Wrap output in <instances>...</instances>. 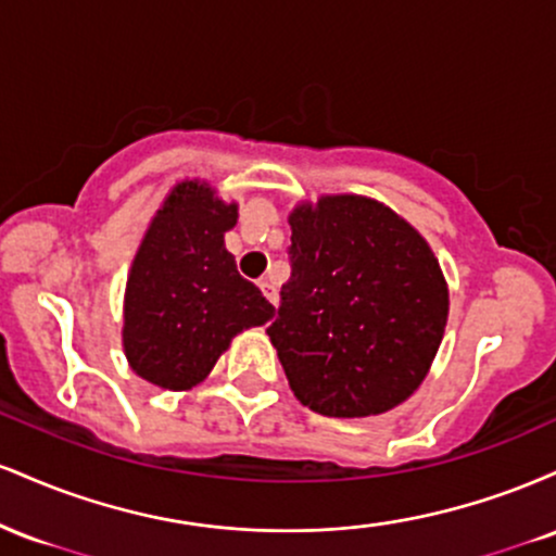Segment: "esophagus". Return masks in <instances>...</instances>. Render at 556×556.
<instances>
[{
	"label": "esophagus",
	"instance_id": "esophagus-1",
	"mask_svg": "<svg viewBox=\"0 0 556 556\" xmlns=\"http://www.w3.org/2000/svg\"><path fill=\"white\" fill-rule=\"evenodd\" d=\"M261 290H264L266 300H269V303L274 305V308H277V303H279V292H277V285H274V279H271V277L261 279Z\"/></svg>",
	"mask_w": 556,
	"mask_h": 556
}]
</instances>
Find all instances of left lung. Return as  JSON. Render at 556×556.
<instances>
[{
    "instance_id": "left-lung-1",
    "label": "left lung",
    "mask_w": 556,
    "mask_h": 556,
    "mask_svg": "<svg viewBox=\"0 0 556 556\" xmlns=\"http://www.w3.org/2000/svg\"><path fill=\"white\" fill-rule=\"evenodd\" d=\"M290 227L292 277L266 329L290 389L329 418L392 410L429 374L450 314L429 242L363 195L300 203Z\"/></svg>"
}]
</instances>
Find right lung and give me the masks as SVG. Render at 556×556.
Listing matches in <instances>:
<instances>
[{
	"instance_id": "obj_1",
	"label": "right lung",
	"mask_w": 556,
	"mask_h": 556,
	"mask_svg": "<svg viewBox=\"0 0 556 556\" xmlns=\"http://www.w3.org/2000/svg\"><path fill=\"white\" fill-rule=\"evenodd\" d=\"M235 225L238 203L198 180L177 182L151 219L125 287L123 344L140 379L175 392L193 389L235 334L274 316L225 248Z\"/></svg>"
}]
</instances>
